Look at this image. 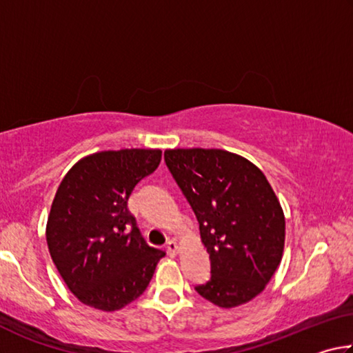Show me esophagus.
<instances>
[{"mask_svg":"<svg viewBox=\"0 0 353 353\" xmlns=\"http://www.w3.org/2000/svg\"><path fill=\"white\" fill-rule=\"evenodd\" d=\"M166 252H168L170 255H176L179 252V244L174 240L168 241L166 243Z\"/></svg>","mask_w":353,"mask_h":353,"instance_id":"esophagus-1","label":"esophagus"}]
</instances>
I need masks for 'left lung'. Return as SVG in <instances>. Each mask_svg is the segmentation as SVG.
Listing matches in <instances>:
<instances>
[{
  "label": "left lung",
  "instance_id": "8db88e82",
  "mask_svg": "<svg viewBox=\"0 0 353 353\" xmlns=\"http://www.w3.org/2000/svg\"><path fill=\"white\" fill-rule=\"evenodd\" d=\"M165 163L187 198L210 254V279L194 290L232 308L265 290L280 265L285 216L263 172L223 149H168Z\"/></svg>",
  "mask_w": 353,
  "mask_h": 353
}]
</instances>
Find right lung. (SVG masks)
I'll use <instances>...</instances> for the list:
<instances>
[{"instance_id":"obj_1","label":"right lung","mask_w":353,"mask_h":353,"mask_svg":"<svg viewBox=\"0 0 353 353\" xmlns=\"http://www.w3.org/2000/svg\"><path fill=\"white\" fill-rule=\"evenodd\" d=\"M162 159L159 149L88 155L63 177L46 224L51 259L70 291L88 307L115 312L151 282L160 249L148 246L128 208L141 179Z\"/></svg>"}]
</instances>
